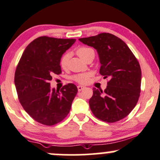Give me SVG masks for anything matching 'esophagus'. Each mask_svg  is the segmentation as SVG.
<instances>
[{
  "label": "esophagus",
  "mask_w": 160,
  "mask_h": 160,
  "mask_svg": "<svg viewBox=\"0 0 160 160\" xmlns=\"http://www.w3.org/2000/svg\"><path fill=\"white\" fill-rule=\"evenodd\" d=\"M77 88H78V91L80 92V91H82V90H83L84 89H85V87H84V86L78 85V87H77Z\"/></svg>",
  "instance_id": "esophagus-1"
}]
</instances>
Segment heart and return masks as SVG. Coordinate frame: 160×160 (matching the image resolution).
<instances>
[{"label":"heart","mask_w":160,"mask_h":160,"mask_svg":"<svg viewBox=\"0 0 160 160\" xmlns=\"http://www.w3.org/2000/svg\"><path fill=\"white\" fill-rule=\"evenodd\" d=\"M76 53H77L78 56L84 61L88 56H89L90 55L92 54V53L94 54V52L92 48L87 47H81L78 48V49L76 50ZM68 59L69 55L66 53V54H64L63 56L61 57V60H60V66H61V67L63 69V70H66L67 67H68ZM92 73L90 72L79 73V74H76L73 76L72 77V79L73 81H75L76 82L79 83V84H85L89 82V78L92 76Z\"/></svg>","instance_id":"heart-1"}]
</instances>
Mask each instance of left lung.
Segmentation results:
<instances>
[{
	"instance_id": "left-lung-1",
	"label": "left lung",
	"mask_w": 160,
	"mask_h": 160,
	"mask_svg": "<svg viewBox=\"0 0 160 160\" xmlns=\"http://www.w3.org/2000/svg\"><path fill=\"white\" fill-rule=\"evenodd\" d=\"M97 50L101 67L99 73L109 78L108 87L93 88L89 103L97 118L115 122L128 115L138 102L141 92L142 70L139 63L121 39L110 33L80 38Z\"/></svg>"
}]
</instances>
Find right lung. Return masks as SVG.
<instances>
[{
	"mask_svg": "<svg viewBox=\"0 0 160 160\" xmlns=\"http://www.w3.org/2000/svg\"><path fill=\"white\" fill-rule=\"evenodd\" d=\"M76 39H58L42 36L31 42L17 66L14 83L18 100L34 120L45 126L61 122L70 112L78 89L73 84L61 90L50 89L54 74H61L62 55Z\"/></svg>",
	"mask_w": 160,
	"mask_h": 160,
	"instance_id": "1",
	"label": "right lung"
}]
</instances>
